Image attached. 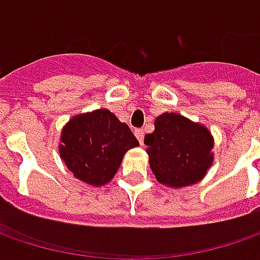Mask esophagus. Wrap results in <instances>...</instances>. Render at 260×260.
<instances>
[{"instance_id":"1","label":"esophagus","mask_w":260,"mask_h":260,"mask_svg":"<svg viewBox=\"0 0 260 260\" xmlns=\"http://www.w3.org/2000/svg\"><path fill=\"white\" fill-rule=\"evenodd\" d=\"M135 136L137 137V140L140 142V145H143V136H145V133H143V128H136Z\"/></svg>"}]
</instances>
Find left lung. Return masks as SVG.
<instances>
[{
	"label": "left lung",
	"instance_id": "1",
	"mask_svg": "<svg viewBox=\"0 0 260 260\" xmlns=\"http://www.w3.org/2000/svg\"><path fill=\"white\" fill-rule=\"evenodd\" d=\"M145 145L156 181L175 189L200 182L214 160L211 132L178 113L156 117L155 130L145 136Z\"/></svg>",
	"mask_w": 260,
	"mask_h": 260
}]
</instances>
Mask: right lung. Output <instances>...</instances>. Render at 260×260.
<instances>
[{"instance_id": "1", "label": "right lung", "mask_w": 260, "mask_h": 260, "mask_svg": "<svg viewBox=\"0 0 260 260\" xmlns=\"http://www.w3.org/2000/svg\"><path fill=\"white\" fill-rule=\"evenodd\" d=\"M139 142L110 110L74 115L60 132L59 155L76 179L92 186L108 184L127 150Z\"/></svg>"}]
</instances>
